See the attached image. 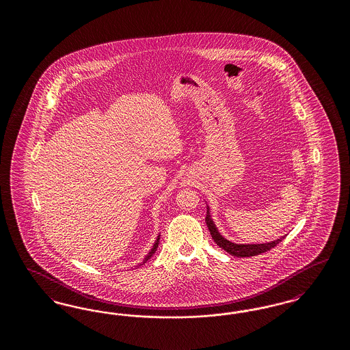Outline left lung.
<instances>
[{
	"label": "left lung",
	"instance_id": "left-lung-1",
	"mask_svg": "<svg viewBox=\"0 0 350 350\" xmlns=\"http://www.w3.org/2000/svg\"><path fill=\"white\" fill-rule=\"evenodd\" d=\"M206 224L210 230L211 233V237L214 239V241L217 243V245L221 248V250H226L227 253L232 254L234 257H252V256H257L260 253H265L267 250L274 248L277 244H280L284 239V236H282L281 239H277L274 241H270V243H265V244H234L228 241L227 239H224L219 231H217V226L214 224L213 219L210 217V208L207 206V215H206Z\"/></svg>",
	"mask_w": 350,
	"mask_h": 350
}]
</instances>
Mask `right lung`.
Instances as JSON below:
<instances>
[{
    "label": "right lung",
    "mask_w": 350,
    "mask_h": 350,
    "mask_svg": "<svg viewBox=\"0 0 350 350\" xmlns=\"http://www.w3.org/2000/svg\"><path fill=\"white\" fill-rule=\"evenodd\" d=\"M159 240H160V234L157 236V239H156V241H154V244H153L152 250H150V252H148V254H147V256L144 257V260H143V261H142V264H139V265H143V264H146V262H147V261L150 260V257L153 256V253L156 252V250H157V247H159ZM139 265H137V267H139Z\"/></svg>",
    "instance_id": "right-lung-1"
}]
</instances>
